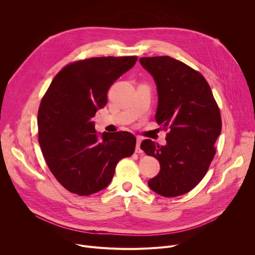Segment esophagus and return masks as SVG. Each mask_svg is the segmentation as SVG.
<instances>
[{"label": "esophagus", "instance_id": "esophagus-1", "mask_svg": "<svg viewBox=\"0 0 255 255\" xmlns=\"http://www.w3.org/2000/svg\"><path fill=\"white\" fill-rule=\"evenodd\" d=\"M141 140H142V138L141 137H139V136H137L136 137V148H135V153H142V151H141V149H140V143H141Z\"/></svg>", "mask_w": 255, "mask_h": 255}]
</instances>
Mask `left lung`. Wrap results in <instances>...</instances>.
<instances>
[{
    "label": "left lung",
    "mask_w": 255,
    "mask_h": 255,
    "mask_svg": "<svg viewBox=\"0 0 255 255\" xmlns=\"http://www.w3.org/2000/svg\"><path fill=\"white\" fill-rule=\"evenodd\" d=\"M139 62L157 86L156 122L169 129L165 145L151 139L140 144L160 163L159 173L148 185L165 197L183 195L203 180L216 154L219 107L206 78L188 65L168 56L140 58Z\"/></svg>",
    "instance_id": "obj_1"
}]
</instances>
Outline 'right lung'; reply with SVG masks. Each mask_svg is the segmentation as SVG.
Returning <instances> with one entry per match:
<instances>
[{"label":"right lung","mask_w":255,"mask_h":255,"mask_svg":"<svg viewBox=\"0 0 255 255\" xmlns=\"http://www.w3.org/2000/svg\"><path fill=\"white\" fill-rule=\"evenodd\" d=\"M137 57L90 58L55 76L38 111L39 144L48 168L65 189L88 196L107 187L121 159L134 153L127 131L98 134L92 119L107 103V91Z\"/></svg>","instance_id":"obj_1"}]
</instances>
